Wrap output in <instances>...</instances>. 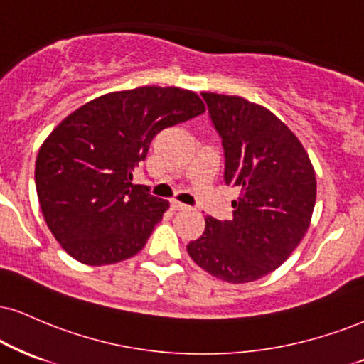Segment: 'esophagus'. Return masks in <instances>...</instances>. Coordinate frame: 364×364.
Returning <instances> with one entry per match:
<instances>
[{"mask_svg":"<svg viewBox=\"0 0 364 364\" xmlns=\"http://www.w3.org/2000/svg\"><path fill=\"white\" fill-rule=\"evenodd\" d=\"M170 208H172L173 210H186L187 208H189V205H186V204L178 203L177 199H172V200H170Z\"/></svg>","mask_w":364,"mask_h":364,"instance_id":"1","label":"esophagus"}]
</instances>
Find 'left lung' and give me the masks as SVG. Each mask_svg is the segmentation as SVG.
I'll use <instances>...</instances> for the list:
<instances>
[{"instance_id": "left-lung-1", "label": "left lung", "mask_w": 364, "mask_h": 364, "mask_svg": "<svg viewBox=\"0 0 364 364\" xmlns=\"http://www.w3.org/2000/svg\"><path fill=\"white\" fill-rule=\"evenodd\" d=\"M223 138L224 181L241 189L231 221L205 218L187 245L203 270L228 284L255 282L275 270L311 226L316 172L306 148L282 119L245 97L203 92Z\"/></svg>"}]
</instances>
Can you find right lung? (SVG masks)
I'll return each instance as SVG.
<instances>
[{"label": "right lung", "instance_id": "1", "mask_svg": "<svg viewBox=\"0 0 364 364\" xmlns=\"http://www.w3.org/2000/svg\"><path fill=\"white\" fill-rule=\"evenodd\" d=\"M196 92L145 86L86 102L53 128L35 161L48 230L70 257L102 267L134 257L168 200L133 186L156 133L203 114Z\"/></svg>", "mask_w": 364, "mask_h": 364}]
</instances>
